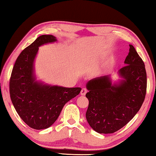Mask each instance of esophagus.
Instances as JSON below:
<instances>
[{
    "label": "esophagus",
    "instance_id": "34e87169",
    "mask_svg": "<svg viewBox=\"0 0 156 156\" xmlns=\"http://www.w3.org/2000/svg\"><path fill=\"white\" fill-rule=\"evenodd\" d=\"M87 89L86 88H83L80 91V94L82 95V96H84V95L87 94Z\"/></svg>",
    "mask_w": 156,
    "mask_h": 156
}]
</instances>
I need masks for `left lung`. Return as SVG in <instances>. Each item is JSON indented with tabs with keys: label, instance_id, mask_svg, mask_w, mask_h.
Masks as SVG:
<instances>
[{
	"label": "left lung",
	"instance_id": "1",
	"mask_svg": "<svg viewBox=\"0 0 156 156\" xmlns=\"http://www.w3.org/2000/svg\"><path fill=\"white\" fill-rule=\"evenodd\" d=\"M125 66L119 74L123 80L112 84L109 76L89 81L86 118L99 133H112L125 126L140 109L147 93V72L143 60L129 44Z\"/></svg>",
	"mask_w": 156,
	"mask_h": 156
}]
</instances>
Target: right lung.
Instances as JSON below:
<instances>
[{"mask_svg":"<svg viewBox=\"0 0 156 156\" xmlns=\"http://www.w3.org/2000/svg\"><path fill=\"white\" fill-rule=\"evenodd\" d=\"M56 41L52 35H42L18 56L9 80V94L16 111L31 128L40 130L55 122L64 105L80 94L81 88L50 86L35 81L34 61L38 47Z\"/></svg>","mask_w":156,"mask_h":156,"instance_id":"obj_1","label":"right lung"}]
</instances>
